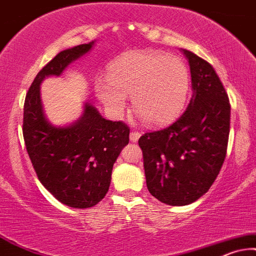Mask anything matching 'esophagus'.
<instances>
[{"instance_id": "1", "label": "esophagus", "mask_w": 256, "mask_h": 256, "mask_svg": "<svg viewBox=\"0 0 256 256\" xmlns=\"http://www.w3.org/2000/svg\"><path fill=\"white\" fill-rule=\"evenodd\" d=\"M139 137H140V134H139L138 131H132L130 134V140L134 142V143H136V142H138Z\"/></svg>"}]
</instances>
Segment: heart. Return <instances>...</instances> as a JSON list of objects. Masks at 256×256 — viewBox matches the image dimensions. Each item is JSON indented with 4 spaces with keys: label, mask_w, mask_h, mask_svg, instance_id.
I'll return each instance as SVG.
<instances>
[{
    "label": "heart",
    "mask_w": 256,
    "mask_h": 256,
    "mask_svg": "<svg viewBox=\"0 0 256 256\" xmlns=\"http://www.w3.org/2000/svg\"><path fill=\"white\" fill-rule=\"evenodd\" d=\"M189 72L180 58L154 50L125 53L110 66L108 80L94 84L96 96L114 118H119L132 96L134 111L148 124L163 126L174 120L184 108Z\"/></svg>",
    "instance_id": "obj_1"
}]
</instances>
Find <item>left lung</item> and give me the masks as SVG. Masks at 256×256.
<instances>
[{
  "label": "left lung",
  "mask_w": 256,
  "mask_h": 256,
  "mask_svg": "<svg viewBox=\"0 0 256 256\" xmlns=\"http://www.w3.org/2000/svg\"><path fill=\"white\" fill-rule=\"evenodd\" d=\"M192 96L174 124L139 138L148 190L162 203L186 206L210 189L227 154L230 104L215 70L183 50Z\"/></svg>",
  "instance_id": "obj_1"
}]
</instances>
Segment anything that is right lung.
I'll return each mask as SVG.
<instances>
[{
  "mask_svg": "<svg viewBox=\"0 0 256 256\" xmlns=\"http://www.w3.org/2000/svg\"><path fill=\"white\" fill-rule=\"evenodd\" d=\"M92 44H79L52 59L32 82L24 108V144L38 180L62 204L78 209L96 206L108 194L113 164L128 143L130 128L122 122L106 120L88 102L73 125H50L42 108L40 84L46 76H60Z\"/></svg>",
  "mask_w": 256,
  "mask_h": 256,
  "instance_id": "right-lung-1",
  "label": "right lung"
}]
</instances>
